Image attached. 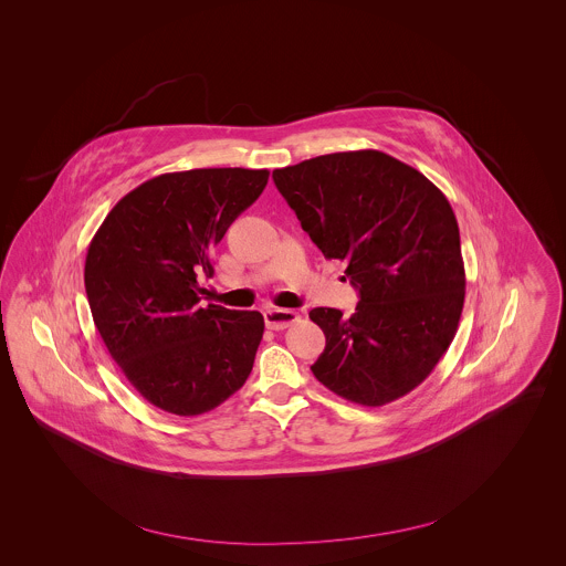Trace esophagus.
Segmentation results:
<instances>
[{
    "mask_svg": "<svg viewBox=\"0 0 566 566\" xmlns=\"http://www.w3.org/2000/svg\"><path fill=\"white\" fill-rule=\"evenodd\" d=\"M263 317H265V326L270 327V329H286V327L294 326L301 319V315L296 311L277 307L268 308L263 313Z\"/></svg>",
    "mask_w": 566,
    "mask_h": 566,
    "instance_id": "esophagus-1",
    "label": "esophagus"
}]
</instances>
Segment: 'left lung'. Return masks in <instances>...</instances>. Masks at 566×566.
<instances>
[{
    "mask_svg": "<svg viewBox=\"0 0 566 566\" xmlns=\"http://www.w3.org/2000/svg\"><path fill=\"white\" fill-rule=\"evenodd\" d=\"M272 178L326 259L346 261L359 291L350 317L308 313L326 334L313 376L363 407L409 395L442 359L463 311L461 234L442 190L374 149L319 155Z\"/></svg>",
    "mask_w": 566,
    "mask_h": 566,
    "instance_id": "8db88e82",
    "label": "left lung"
}]
</instances>
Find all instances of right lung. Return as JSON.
Returning <instances> with one entry per match:
<instances>
[{
    "mask_svg": "<svg viewBox=\"0 0 566 566\" xmlns=\"http://www.w3.org/2000/svg\"><path fill=\"white\" fill-rule=\"evenodd\" d=\"M268 170L161 174L122 197L91 240L85 291L122 374L161 411L192 417L242 388L263 338L259 311L203 305L211 247L258 201Z\"/></svg>",
    "mask_w": 566,
    "mask_h": 566,
    "instance_id": "right-lung-1",
    "label": "right lung"
}]
</instances>
